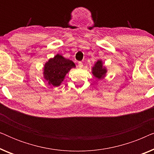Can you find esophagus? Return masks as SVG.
I'll return each instance as SVG.
<instances>
[{
    "mask_svg": "<svg viewBox=\"0 0 154 154\" xmlns=\"http://www.w3.org/2000/svg\"><path fill=\"white\" fill-rule=\"evenodd\" d=\"M78 64H79V66L80 67V68H82V67H83V62H79Z\"/></svg>",
    "mask_w": 154,
    "mask_h": 154,
    "instance_id": "1",
    "label": "esophagus"
}]
</instances>
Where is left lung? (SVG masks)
Instances as JSON below:
<instances>
[{
	"label": "left lung",
	"instance_id": "1",
	"mask_svg": "<svg viewBox=\"0 0 154 154\" xmlns=\"http://www.w3.org/2000/svg\"><path fill=\"white\" fill-rule=\"evenodd\" d=\"M92 71V74L98 79H103L104 76H105V74L106 73V69L105 67L103 66L102 62L101 60H98L95 63Z\"/></svg>",
	"mask_w": 154,
	"mask_h": 154
}]
</instances>
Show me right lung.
<instances>
[{"label": "right lung", "mask_w": 154, "mask_h": 154, "mask_svg": "<svg viewBox=\"0 0 154 154\" xmlns=\"http://www.w3.org/2000/svg\"><path fill=\"white\" fill-rule=\"evenodd\" d=\"M73 67H75V65L72 61L57 54L50 59L44 66V78L49 85L57 87L64 81L65 75Z\"/></svg>", "instance_id": "1"}]
</instances>
